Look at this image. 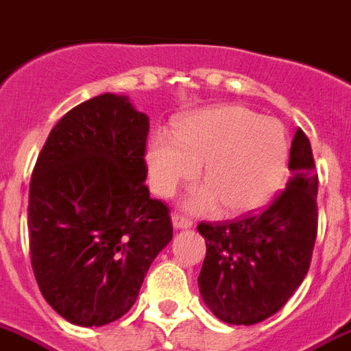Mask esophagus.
Here are the masks:
<instances>
[{"label": "esophagus", "mask_w": 351, "mask_h": 351, "mask_svg": "<svg viewBox=\"0 0 351 351\" xmlns=\"http://www.w3.org/2000/svg\"><path fill=\"white\" fill-rule=\"evenodd\" d=\"M173 227H175L176 230H184V229H191L193 227V221L189 220V218H185V216L182 215H173Z\"/></svg>", "instance_id": "1"}]
</instances>
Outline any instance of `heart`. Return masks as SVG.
<instances>
[{
	"label": "heart",
	"mask_w": 351,
	"mask_h": 351,
	"mask_svg": "<svg viewBox=\"0 0 351 351\" xmlns=\"http://www.w3.org/2000/svg\"><path fill=\"white\" fill-rule=\"evenodd\" d=\"M204 184L185 198L195 213L240 216L269 202L283 180L287 136L274 119L234 104L193 111L175 122V136L155 131L146 146V166L153 193L169 198L176 187L195 178Z\"/></svg>",
	"instance_id": "heart-1"
}]
</instances>
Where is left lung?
Wrapping results in <instances>:
<instances>
[{"instance_id": "1", "label": "left lung", "mask_w": 351, "mask_h": 351, "mask_svg": "<svg viewBox=\"0 0 351 351\" xmlns=\"http://www.w3.org/2000/svg\"><path fill=\"white\" fill-rule=\"evenodd\" d=\"M290 178L269 209L230 223H200L207 252L198 287L207 308L229 324L261 323L292 298L308 272L317 236V173L298 130Z\"/></svg>"}]
</instances>
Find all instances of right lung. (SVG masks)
<instances>
[{
  "label": "right lung",
  "mask_w": 351,
  "mask_h": 351,
  "mask_svg": "<svg viewBox=\"0 0 351 351\" xmlns=\"http://www.w3.org/2000/svg\"><path fill=\"white\" fill-rule=\"evenodd\" d=\"M149 117L102 93L50 131L28 193L30 259L43 298L77 326H104L136 301L173 240L169 209L149 198Z\"/></svg>",
  "instance_id": "obj_1"
}]
</instances>
